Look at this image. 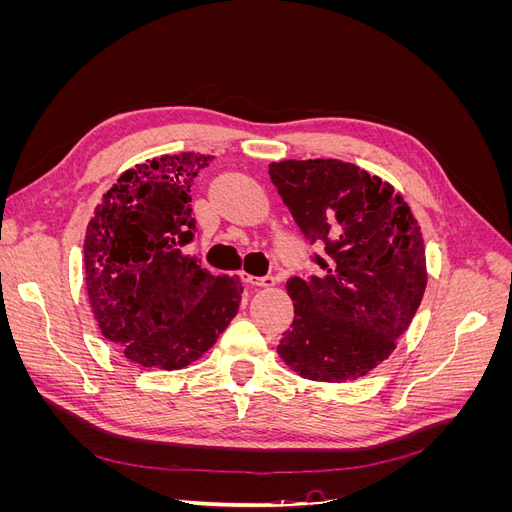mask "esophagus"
<instances>
[{"label": "esophagus", "mask_w": 512, "mask_h": 512, "mask_svg": "<svg viewBox=\"0 0 512 512\" xmlns=\"http://www.w3.org/2000/svg\"><path fill=\"white\" fill-rule=\"evenodd\" d=\"M241 280H243L245 284H250V286H260V288H271V286H275V280H273L271 275H265V277H254V275L241 273Z\"/></svg>", "instance_id": "1"}]
</instances>
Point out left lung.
I'll list each match as a JSON object with an SVG mask.
<instances>
[{"instance_id": "1", "label": "left lung", "mask_w": 512, "mask_h": 512, "mask_svg": "<svg viewBox=\"0 0 512 512\" xmlns=\"http://www.w3.org/2000/svg\"><path fill=\"white\" fill-rule=\"evenodd\" d=\"M271 181L309 243L316 273L286 282L294 301L277 352L299 376L344 382L395 350L427 286L421 226L391 183L342 160L269 164Z\"/></svg>"}]
</instances>
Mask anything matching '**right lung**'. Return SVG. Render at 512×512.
<instances>
[{
  "label": "right lung",
  "mask_w": 512,
  "mask_h": 512,
  "mask_svg": "<svg viewBox=\"0 0 512 512\" xmlns=\"http://www.w3.org/2000/svg\"><path fill=\"white\" fill-rule=\"evenodd\" d=\"M213 158L183 151L126 170L85 235V284L98 327L126 359L181 369L237 316L243 286L183 252L194 241L192 185Z\"/></svg>",
  "instance_id": "1"
}]
</instances>
